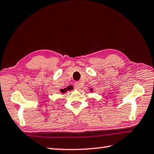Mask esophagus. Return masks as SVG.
<instances>
[{
	"mask_svg": "<svg viewBox=\"0 0 154 154\" xmlns=\"http://www.w3.org/2000/svg\"><path fill=\"white\" fill-rule=\"evenodd\" d=\"M75 87L76 89H79V88L82 87V84H81V83L79 82H76L75 83Z\"/></svg>",
	"mask_w": 154,
	"mask_h": 154,
	"instance_id": "obj_1",
	"label": "esophagus"
}]
</instances>
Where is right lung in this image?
Segmentation results:
<instances>
[{
	"label": "right lung",
	"mask_w": 154,
	"mask_h": 154,
	"mask_svg": "<svg viewBox=\"0 0 154 154\" xmlns=\"http://www.w3.org/2000/svg\"><path fill=\"white\" fill-rule=\"evenodd\" d=\"M69 90V88H67V89H66V88H64V89H62V90H60V91H61V92L62 93H64V92H66L67 90Z\"/></svg>",
	"instance_id": "add662e5"
}]
</instances>
